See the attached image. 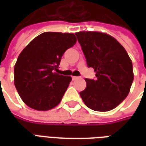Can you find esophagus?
Here are the masks:
<instances>
[{"label":"esophagus","mask_w":146,"mask_h":146,"mask_svg":"<svg viewBox=\"0 0 146 146\" xmlns=\"http://www.w3.org/2000/svg\"><path fill=\"white\" fill-rule=\"evenodd\" d=\"M72 78H73V80H76L80 79V77H78V76H73V77H72Z\"/></svg>","instance_id":"esophagus-1"}]
</instances>
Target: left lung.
I'll return each instance as SVG.
<instances>
[{
	"mask_svg": "<svg viewBox=\"0 0 146 146\" xmlns=\"http://www.w3.org/2000/svg\"><path fill=\"white\" fill-rule=\"evenodd\" d=\"M88 67L96 80L85 79L87 88L80 92L84 104L98 112L113 110L130 92L134 80L131 59L113 36L96 31L76 33Z\"/></svg>",
	"mask_w": 146,
	"mask_h": 146,
	"instance_id": "left-lung-1",
	"label": "left lung"
}]
</instances>
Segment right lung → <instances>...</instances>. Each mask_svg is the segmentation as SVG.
I'll return each mask as SVG.
<instances>
[{"label": "right lung", "instance_id": "obj_1", "mask_svg": "<svg viewBox=\"0 0 146 146\" xmlns=\"http://www.w3.org/2000/svg\"><path fill=\"white\" fill-rule=\"evenodd\" d=\"M76 42L73 33L45 32L19 54L14 67V84L29 107L47 111L60 103L72 78L60 75L58 66L64 52Z\"/></svg>", "mask_w": 146, "mask_h": 146}]
</instances>
